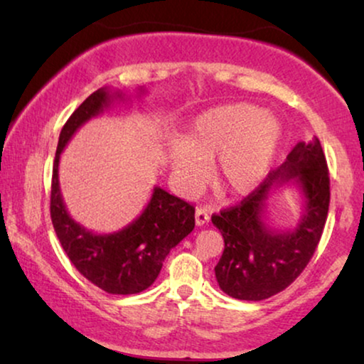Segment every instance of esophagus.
Masks as SVG:
<instances>
[{
    "mask_svg": "<svg viewBox=\"0 0 364 364\" xmlns=\"http://www.w3.org/2000/svg\"><path fill=\"white\" fill-rule=\"evenodd\" d=\"M208 218H210V215H208L207 208H197V210H196V223L198 227L205 225V223L208 222Z\"/></svg>",
    "mask_w": 364,
    "mask_h": 364,
    "instance_id": "1",
    "label": "esophagus"
}]
</instances>
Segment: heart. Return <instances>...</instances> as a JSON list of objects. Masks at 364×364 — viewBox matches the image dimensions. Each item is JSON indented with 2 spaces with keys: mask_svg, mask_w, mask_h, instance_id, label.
Listing matches in <instances>:
<instances>
[{
  "mask_svg": "<svg viewBox=\"0 0 364 364\" xmlns=\"http://www.w3.org/2000/svg\"><path fill=\"white\" fill-rule=\"evenodd\" d=\"M283 129L255 104L237 102L198 114L182 142L168 144L167 159L186 192L200 187L205 162L213 161L212 178L227 196H245L270 172Z\"/></svg>",
  "mask_w": 364,
  "mask_h": 364,
  "instance_id": "1",
  "label": "heart"
}]
</instances>
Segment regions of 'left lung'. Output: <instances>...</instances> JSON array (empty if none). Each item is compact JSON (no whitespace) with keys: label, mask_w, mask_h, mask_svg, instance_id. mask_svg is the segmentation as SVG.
I'll list each match as a JSON object with an SVG mask.
<instances>
[{"label":"left lung","mask_w":364,"mask_h":364,"mask_svg":"<svg viewBox=\"0 0 364 364\" xmlns=\"http://www.w3.org/2000/svg\"><path fill=\"white\" fill-rule=\"evenodd\" d=\"M285 185L302 193L297 225L278 231L267 223V197ZM330 205V177L321 144L315 137L298 142L287 161L272 171L250 196L235 207L212 215L225 248L215 267L218 287L237 300L260 301L296 280L320 242Z\"/></svg>","instance_id":"obj_1"}]
</instances>
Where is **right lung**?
I'll use <instances>...</instances> for the list:
<instances>
[{"mask_svg": "<svg viewBox=\"0 0 364 364\" xmlns=\"http://www.w3.org/2000/svg\"><path fill=\"white\" fill-rule=\"evenodd\" d=\"M116 101H126V94L109 87L97 89L64 124L53 166L51 220L64 252L84 278L112 295H134L156 282L168 252L193 230L196 208L164 188L154 187L141 215L117 232L87 230L69 215L59 187L61 152L82 124Z\"/></svg>", "mask_w": 364, "mask_h": 364, "instance_id": "obj_1", "label": "right lung"}]
</instances>
